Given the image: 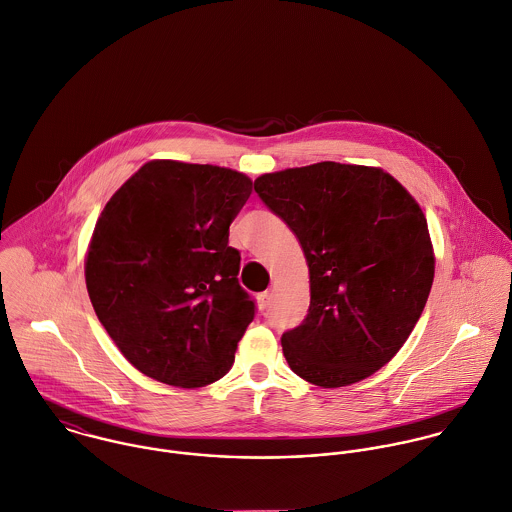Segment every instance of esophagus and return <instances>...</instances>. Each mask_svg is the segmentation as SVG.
Returning <instances> with one entry per match:
<instances>
[{"label": "esophagus", "mask_w": 512, "mask_h": 512, "mask_svg": "<svg viewBox=\"0 0 512 512\" xmlns=\"http://www.w3.org/2000/svg\"><path fill=\"white\" fill-rule=\"evenodd\" d=\"M271 301H273V293L271 291H265V293H261L259 297H257V303H259V308H269L271 305Z\"/></svg>", "instance_id": "34e87169"}]
</instances>
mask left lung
Returning a JSON list of instances; mask_svg holds the SVG:
<instances>
[{
    "label": "left lung",
    "mask_w": 512,
    "mask_h": 512,
    "mask_svg": "<svg viewBox=\"0 0 512 512\" xmlns=\"http://www.w3.org/2000/svg\"><path fill=\"white\" fill-rule=\"evenodd\" d=\"M255 192L307 257V318L281 338L291 370L320 388L372 376L404 346L431 291L421 207L382 168L338 162L263 174Z\"/></svg>",
    "instance_id": "8db88e82"
}]
</instances>
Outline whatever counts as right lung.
I'll return each instance as SVG.
<instances>
[{
    "instance_id": "1",
    "label": "right lung",
    "mask_w": 512,
    "mask_h": 512,
    "mask_svg": "<svg viewBox=\"0 0 512 512\" xmlns=\"http://www.w3.org/2000/svg\"><path fill=\"white\" fill-rule=\"evenodd\" d=\"M235 170L152 160L104 205L85 261L108 336L148 378L202 388L223 378L255 316L229 225L251 196Z\"/></svg>"
}]
</instances>
